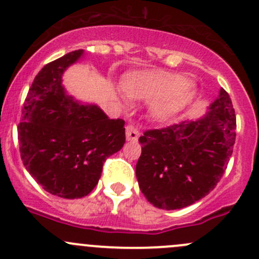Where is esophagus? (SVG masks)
Instances as JSON below:
<instances>
[{"mask_svg": "<svg viewBox=\"0 0 259 259\" xmlns=\"http://www.w3.org/2000/svg\"><path fill=\"white\" fill-rule=\"evenodd\" d=\"M139 139V132L137 127L133 125H127L126 126V140L127 142H138Z\"/></svg>", "mask_w": 259, "mask_h": 259, "instance_id": "obj_1", "label": "esophagus"}]
</instances>
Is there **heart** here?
Instances as JSON below:
<instances>
[{
    "label": "heart",
    "mask_w": 259,
    "mask_h": 259,
    "mask_svg": "<svg viewBox=\"0 0 259 259\" xmlns=\"http://www.w3.org/2000/svg\"><path fill=\"white\" fill-rule=\"evenodd\" d=\"M121 88L132 100L150 103L156 121H169L192 104L195 88L184 75L166 71H134L124 75Z\"/></svg>",
    "instance_id": "obj_1"
}]
</instances>
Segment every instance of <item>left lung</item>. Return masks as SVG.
I'll return each mask as SVG.
<instances>
[{
    "label": "left lung",
    "mask_w": 259,
    "mask_h": 259,
    "mask_svg": "<svg viewBox=\"0 0 259 259\" xmlns=\"http://www.w3.org/2000/svg\"><path fill=\"white\" fill-rule=\"evenodd\" d=\"M236 126L232 100L221 89L199 119L145 132L135 171L148 202L173 210L209 194L233 153Z\"/></svg>",
    "instance_id": "1"
}]
</instances>
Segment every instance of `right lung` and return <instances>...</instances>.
<instances>
[{
	"label": "right lung",
	"instance_id": "obj_1",
	"mask_svg": "<svg viewBox=\"0 0 259 259\" xmlns=\"http://www.w3.org/2000/svg\"><path fill=\"white\" fill-rule=\"evenodd\" d=\"M83 57L69 52L45 65L33 80L18 125L23 165L52 195L75 199L98 184L106 158L125 143V121L109 119L96 104L69 95L62 75Z\"/></svg>",
	"mask_w": 259,
	"mask_h": 259
}]
</instances>
